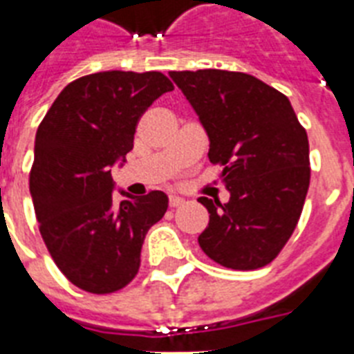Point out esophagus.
Wrapping results in <instances>:
<instances>
[{
  "label": "esophagus",
  "mask_w": 354,
  "mask_h": 354,
  "mask_svg": "<svg viewBox=\"0 0 354 354\" xmlns=\"http://www.w3.org/2000/svg\"><path fill=\"white\" fill-rule=\"evenodd\" d=\"M185 204V200L180 198V196H176V194H172V196H169V205L171 207H180V205Z\"/></svg>",
  "instance_id": "esophagus-1"
}]
</instances>
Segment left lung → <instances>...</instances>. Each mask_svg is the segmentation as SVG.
Listing matches in <instances>:
<instances>
[{"instance_id": "1", "label": "left lung", "mask_w": 354, "mask_h": 354, "mask_svg": "<svg viewBox=\"0 0 354 354\" xmlns=\"http://www.w3.org/2000/svg\"><path fill=\"white\" fill-rule=\"evenodd\" d=\"M209 138L230 200L198 202L209 224L198 244L215 263L257 270L294 233L308 183V138L290 101L252 75L224 69L171 71Z\"/></svg>"}]
</instances>
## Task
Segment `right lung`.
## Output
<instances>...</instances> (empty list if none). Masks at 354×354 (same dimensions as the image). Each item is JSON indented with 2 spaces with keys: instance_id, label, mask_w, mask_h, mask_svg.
Listing matches in <instances>:
<instances>
[{
  "instance_id": "right-lung-1",
  "label": "right lung",
  "mask_w": 354,
  "mask_h": 354,
  "mask_svg": "<svg viewBox=\"0 0 354 354\" xmlns=\"http://www.w3.org/2000/svg\"><path fill=\"white\" fill-rule=\"evenodd\" d=\"M174 86L160 71H101L69 82L38 127L29 187L41 239L66 277L91 294L136 277L145 235L161 221V191L113 196L112 167L133 149L147 108Z\"/></svg>"
}]
</instances>
